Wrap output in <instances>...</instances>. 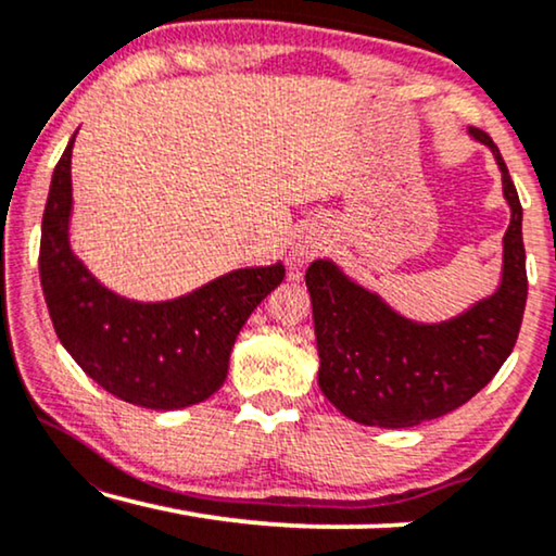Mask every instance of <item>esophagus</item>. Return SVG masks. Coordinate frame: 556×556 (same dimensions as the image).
I'll return each instance as SVG.
<instances>
[{
	"label": "esophagus",
	"mask_w": 556,
	"mask_h": 556,
	"mask_svg": "<svg viewBox=\"0 0 556 556\" xmlns=\"http://www.w3.org/2000/svg\"><path fill=\"white\" fill-rule=\"evenodd\" d=\"M324 250V245L318 240H311V238H303V240H299V245H295V257H299V263L301 261H308V257H314V255H318Z\"/></svg>",
	"instance_id": "1"
}]
</instances>
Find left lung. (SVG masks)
I'll use <instances>...</instances> for the list:
<instances>
[{
  "mask_svg": "<svg viewBox=\"0 0 556 556\" xmlns=\"http://www.w3.org/2000/svg\"><path fill=\"white\" fill-rule=\"evenodd\" d=\"M470 134L496 154L511 204L504 280L491 299L453 321L422 326L394 314L329 261L311 263L306 273L321 356L318 384L354 422L413 428L453 413L496 377L519 339L529 291L521 202L491 136L481 128Z\"/></svg>",
  "mask_w": 556,
  "mask_h": 556,
  "instance_id": "left-lung-1",
  "label": "left lung"
}]
</instances>
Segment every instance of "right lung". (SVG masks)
<instances>
[{
    "label": "right lung",
    "mask_w": 556,
    "mask_h": 556,
    "mask_svg": "<svg viewBox=\"0 0 556 556\" xmlns=\"http://www.w3.org/2000/svg\"><path fill=\"white\" fill-rule=\"evenodd\" d=\"M73 141L52 172L40 238V283L58 339L118 400L149 409L197 405L223 387L242 324L286 268L232 270L166 303L111 293L67 245Z\"/></svg>",
    "instance_id": "right-lung-1"
}]
</instances>
